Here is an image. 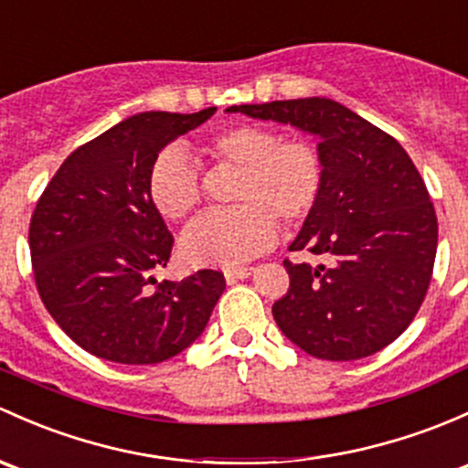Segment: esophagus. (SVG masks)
Wrapping results in <instances>:
<instances>
[{"mask_svg": "<svg viewBox=\"0 0 468 468\" xmlns=\"http://www.w3.org/2000/svg\"><path fill=\"white\" fill-rule=\"evenodd\" d=\"M253 271H255L253 267H230V269H226L224 275H226V280H229V282H235V280L249 278V275Z\"/></svg>", "mask_w": 468, "mask_h": 468, "instance_id": "esophagus-1", "label": "esophagus"}]
</instances>
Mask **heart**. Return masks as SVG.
<instances>
[{"label":"heart","instance_id":"1","mask_svg":"<svg viewBox=\"0 0 468 468\" xmlns=\"http://www.w3.org/2000/svg\"><path fill=\"white\" fill-rule=\"evenodd\" d=\"M201 156L221 172H238L230 199L235 208L208 213L184 233L181 253L190 264L235 267L267 250L278 238V219L298 229L314 215L324 188L318 147L282 139L267 125H230L208 136ZM147 199L168 221H184L199 208V170L179 150L156 154L147 170Z\"/></svg>","mask_w":468,"mask_h":468}]
</instances>
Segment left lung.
<instances>
[{
  "mask_svg": "<svg viewBox=\"0 0 468 468\" xmlns=\"http://www.w3.org/2000/svg\"><path fill=\"white\" fill-rule=\"evenodd\" d=\"M226 112L289 122L321 139L323 197L289 250L324 255L329 267L284 260L289 292L273 303L284 336L324 361H354L390 346L424 303L437 250V215L410 156L329 98Z\"/></svg>",
  "mask_w": 468,
  "mask_h": 468,
  "instance_id": "8db88e82",
  "label": "left lung"
}]
</instances>
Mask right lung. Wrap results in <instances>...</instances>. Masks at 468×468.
Masks as SVG:
<instances>
[{"label":"right lung","instance_id":"add662e5","mask_svg":"<svg viewBox=\"0 0 468 468\" xmlns=\"http://www.w3.org/2000/svg\"><path fill=\"white\" fill-rule=\"evenodd\" d=\"M195 114L144 112L67 156L28 226L33 275L44 307L93 356L150 366L190 346L226 289L224 273L201 269L156 282L175 238L147 199V170Z\"/></svg>","mask_w":468,"mask_h":468}]
</instances>
